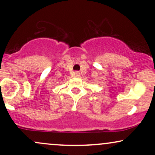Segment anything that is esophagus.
<instances>
[{"instance_id":"1","label":"esophagus","mask_w":155,"mask_h":155,"mask_svg":"<svg viewBox=\"0 0 155 155\" xmlns=\"http://www.w3.org/2000/svg\"><path fill=\"white\" fill-rule=\"evenodd\" d=\"M74 76H76V77H78V76H79V73L78 71L74 72Z\"/></svg>"}]
</instances>
